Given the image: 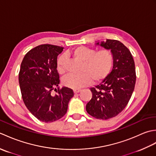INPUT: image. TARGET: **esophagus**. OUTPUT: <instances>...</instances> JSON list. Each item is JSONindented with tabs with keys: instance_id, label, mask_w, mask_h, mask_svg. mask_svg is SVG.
<instances>
[{
	"instance_id": "1",
	"label": "esophagus",
	"mask_w": 156,
	"mask_h": 156,
	"mask_svg": "<svg viewBox=\"0 0 156 156\" xmlns=\"http://www.w3.org/2000/svg\"><path fill=\"white\" fill-rule=\"evenodd\" d=\"M81 91L80 89H74V92L76 94V93H78V92H80Z\"/></svg>"
}]
</instances>
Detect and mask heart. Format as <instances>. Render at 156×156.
Here are the masks:
<instances>
[{
  "instance_id": "obj_1",
  "label": "heart",
  "mask_w": 156,
  "mask_h": 156,
  "mask_svg": "<svg viewBox=\"0 0 156 156\" xmlns=\"http://www.w3.org/2000/svg\"><path fill=\"white\" fill-rule=\"evenodd\" d=\"M69 54L78 60L82 62L80 74H68L64 78L62 83L66 87L79 89L93 83L103 80L110 74L113 66L114 56L111 50L107 49L96 51L94 49L85 46L73 48ZM64 55L59 56L57 60V69L59 73L64 71Z\"/></svg>"
}]
</instances>
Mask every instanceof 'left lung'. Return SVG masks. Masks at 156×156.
I'll use <instances>...</instances> for the list:
<instances>
[{
	"label": "left lung",
	"mask_w": 156,
	"mask_h": 156,
	"mask_svg": "<svg viewBox=\"0 0 156 156\" xmlns=\"http://www.w3.org/2000/svg\"><path fill=\"white\" fill-rule=\"evenodd\" d=\"M95 45L112 51L113 66L101 84L90 89L92 97L86 109L93 117L106 120L120 113L130 100L136 80L135 62L130 51L119 41L107 39Z\"/></svg>",
	"instance_id": "8db88e82"
}]
</instances>
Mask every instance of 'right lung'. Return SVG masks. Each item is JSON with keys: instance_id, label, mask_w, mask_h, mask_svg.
I'll use <instances>...</instances> for the list:
<instances>
[{"instance_id": "right-lung-1", "label": "right lung", "mask_w": 156, "mask_h": 156, "mask_svg": "<svg viewBox=\"0 0 156 156\" xmlns=\"http://www.w3.org/2000/svg\"><path fill=\"white\" fill-rule=\"evenodd\" d=\"M63 49L54 45H38L28 51L21 62L19 82L23 102L42 122H51L62 118L74 96L70 88H55L59 84L57 58ZM54 89L57 92L54 96L51 93Z\"/></svg>"}]
</instances>
